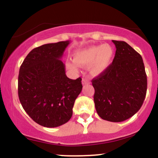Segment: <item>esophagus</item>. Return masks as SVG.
I'll return each mask as SVG.
<instances>
[{"mask_svg":"<svg viewBox=\"0 0 158 158\" xmlns=\"http://www.w3.org/2000/svg\"><path fill=\"white\" fill-rule=\"evenodd\" d=\"M89 84H90V81L89 79H86V78L82 79V85H89Z\"/></svg>","mask_w":158,"mask_h":158,"instance_id":"34e87169","label":"esophagus"}]
</instances>
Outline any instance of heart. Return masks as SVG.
<instances>
[{
  "label": "heart",
  "mask_w": 158,
  "mask_h": 158,
  "mask_svg": "<svg viewBox=\"0 0 158 158\" xmlns=\"http://www.w3.org/2000/svg\"><path fill=\"white\" fill-rule=\"evenodd\" d=\"M114 49L108 44L96 45L79 49L73 52V60L67 61L70 68L77 70V64L81 67H89L90 72L94 75L102 73L111 63L114 57Z\"/></svg>",
  "instance_id": "b5f03b06"
}]
</instances>
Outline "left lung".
Here are the masks:
<instances>
[{"instance_id": "left-lung-1", "label": "left lung", "mask_w": 158, "mask_h": 158, "mask_svg": "<svg viewBox=\"0 0 158 158\" xmlns=\"http://www.w3.org/2000/svg\"><path fill=\"white\" fill-rule=\"evenodd\" d=\"M116 53L111 64L92 80L98 115L110 122H123L140 109L147 90L142 57L129 44L112 40Z\"/></svg>"}]
</instances>
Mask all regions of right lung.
Listing matches in <instances>:
<instances>
[{
    "instance_id": "right-lung-1",
    "label": "right lung",
    "mask_w": 158,
    "mask_h": 158,
    "mask_svg": "<svg viewBox=\"0 0 158 158\" xmlns=\"http://www.w3.org/2000/svg\"><path fill=\"white\" fill-rule=\"evenodd\" d=\"M69 41L46 44L29 52L19 70V97L27 114L48 128L70 120L82 89L80 77L70 79L61 60Z\"/></svg>"
}]
</instances>
